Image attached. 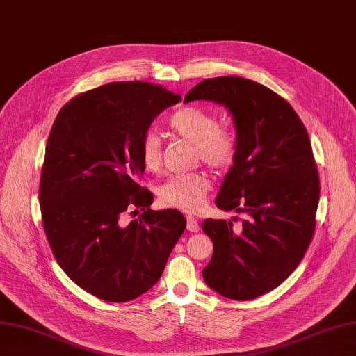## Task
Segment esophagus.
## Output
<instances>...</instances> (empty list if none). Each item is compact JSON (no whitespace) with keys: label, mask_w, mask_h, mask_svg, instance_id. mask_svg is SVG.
<instances>
[{"label":"esophagus","mask_w":356,"mask_h":356,"mask_svg":"<svg viewBox=\"0 0 356 356\" xmlns=\"http://www.w3.org/2000/svg\"><path fill=\"white\" fill-rule=\"evenodd\" d=\"M186 229L189 232H194V234L200 230V225H198V221L193 216H186Z\"/></svg>","instance_id":"esophagus-1"}]
</instances>
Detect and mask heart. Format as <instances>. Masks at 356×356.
<instances>
[{"instance_id":"obj_1","label":"heart","mask_w":356,"mask_h":356,"mask_svg":"<svg viewBox=\"0 0 356 356\" xmlns=\"http://www.w3.org/2000/svg\"><path fill=\"white\" fill-rule=\"evenodd\" d=\"M170 127L176 135L194 144L198 158L216 171L232 167L238 154L235 131L220 127L216 115L198 109L181 107L170 118ZM140 162L147 171L158 172L162 165V143L154 131H148L140 140ZM211 189V180L203 171L185 172L168 177L158 188V198L163 206L193 212L200 208Z\"/></svg>"}]
</instances>
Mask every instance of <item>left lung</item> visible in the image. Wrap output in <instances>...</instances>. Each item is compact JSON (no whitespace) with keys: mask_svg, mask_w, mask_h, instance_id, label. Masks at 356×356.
<instances>
[{"mask_svg":"<svg viewBox=\"0 0 356 356\" xmlns=\"http://www.w3.org/2000/svg\"><path fill=\"white\" fill-rule=\"evenodd\" d=\"M195 100L232 115L238 154L216 204L245 216L238 227L232 220L202 222L213 243L203 279L227 299L252 300L291 275L312 239L320 181L311 140L291 104L253 80L206 79L184 103Z\"/></svg>","mask_w":356,"mask_h":356,"instance_id":"left-lung-1","label":"left lung"}]
</instances>
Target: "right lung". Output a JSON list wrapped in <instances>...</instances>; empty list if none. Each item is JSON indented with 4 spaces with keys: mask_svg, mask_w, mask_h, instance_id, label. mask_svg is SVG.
Here are the masks:
<instances>
[{
    "mask_svg": "<svg viewBox=\"0 0 356 356\" xmlns=\"http://www.w3.org/2000/svg\"><path fill=\"white\" fill-rule=\"evenodd\" d=\"M179 102L159 85L115 81L72 98L49 131L39 186L48 243L71 280L102 300L150 290L186 227L177 209L152 211L153 194L138 185L140 140ZM131 207L145 212L124 225Z\"/></svg>",
    "mask_w": 356,
    "mask_h": 356,
    "instance_id": "obj_1",
    "label": "right lung"
}]
</instances>
